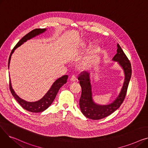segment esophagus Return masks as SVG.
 Returning <instances> with one entry per match:
<instances>
[{"label":"esophagus","instance_id":"esophagus-1","mask_svg":"<svg viewBox=\"0 0 148 148\" xmlns=\"http://www.w3.org/2000/svg\"><path fill=\"white\" fill-rule=\"evenodd\" d=\"M76 79H77V77H76L75 75H73L71 76V80H72L73 82H74V81L76 80Z\"/></svg>","mask_w":148,"mask_h":148}]
</instances>
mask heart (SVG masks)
Instances as JSON below:
<instances>
[{"instance_id":"1","label":"heart","mask_w":148,"mask_h":148,"mask_svg":"<svg viewBox=\"0 0 148 148\" xmlns=\"http://www.w3.org/2000/svg\"><path fill=\"white\" fill-rule=\"evenodd\" d=\"M99 46L98 45H95L94 49H93V53H98L99 51Z\"/></svg>"}]
</instances>
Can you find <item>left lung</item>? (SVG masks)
<instances>
[{
    "mask_svg": "<svg viewBox=\"0 0 148 148\" xmlns=\"http://www.w3.org/2000/svg\"><path fill=\"white\" fill-rule=\"evenodd\" d=\"M117 46V53L113 57V60L118 62V64L123 68L125 73V81L119 96L112 103L106 106L95 104L92 100L89 74L83 71L79 75L78 80L82 87V94L79 101L80 108L82 113L89 119L99 120L107 117L117 110L125 99L131 77V65L120 45L118 44Z\"/></svg>",
    "mask_w": 148,
    "mask_h": 148,
    "instance_id": "left-lung-1",
    "label": "left lung"
}]
</instances>
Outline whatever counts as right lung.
<instances>
[{
	"label": "right lung",
	"instance_id": "add662e5",
	"mask_svg": "<svg viewBox=\"0 0 148 148\" xmlns=\"http://www.w3.org/2000/svg\"><path fill=\"white\" fill-rule=\"evenodd\" d=\"M45 29H35L30 31L27 34H26L25 36H23L21 40L18 42V43L15 45V46L12 49L10 56L8 60V68L9 65L10 63L11 60V56L12 54L14 51V50L16 49L18 47H20L21 44H23L25 42H26L27 40H30L32 38H34V36L43 33L45 31ZM68 78V76L67 75H64L60 78L56 80L54 82L53 85L51 86V88L49 89V90L47 92V93L39 101L35 102H27L26 101H25L20 98L16 94L12 88L11 80L10 79V89L12 95L15 98V99L17 100V101L19 103V104L25 110L33 112V113H39L42 112L46 110L53 102L54 99H55V97L58 94V92L60 88L63 86V85L66 83L67 80Z\"/></svg>",
	"mask_w": 148,
	"mask_h": 148
}]
</instances>
